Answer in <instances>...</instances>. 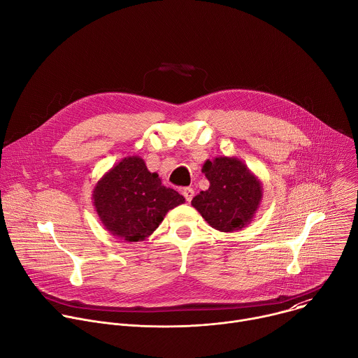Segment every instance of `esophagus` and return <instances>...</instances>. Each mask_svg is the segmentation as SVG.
<instances>
[{"label": "esophagus", "instance_id": "1", "mask_svg": "<svg viewBox=\"0 0 358 358\" xmlns=\"http://www.w3.org/2000/svg\"><path fill=\"white\" fill-rule=\"evenodd\" d=\"M182 195H184V198L189 202V201L192 199V196H194V189H192L191 187H187V188L182 189Z\"/></svg>", "mask_w": 358, "mask_h": 358}]
</instances>
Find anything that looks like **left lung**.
<instances>
[{"label": "left lung", "mask_w": 358, "mask_h": 358, "mask_svg": "<svg viewBox=\"0 0 358 358\" xmlns=\"http://www.w3.org/2000/svg\"><path fill=\"white\" fill-rule=\"evenodd\" d=\"M210 188L201 191L191 206L213 228L221 232L241 231L250 224L262 201V182L236 157H215L202 166Z\"/></svg>", "instance_id": "obj_1"}]
</instances>
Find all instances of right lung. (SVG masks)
Returning a JSON list of instances; mask_svg holds the SVG:
<instances>
[{
    "label": "right lung",
    "mask_w": 358,
    "mask_h": 358,
    "mask_svg": "<svg viewBox=\"0 0 358 358\" xmlns=\"http://www.w3.org/2000/svg\"><path fill=\"white\" fill-rule=\"evenodd\" d=\"M93 207L103 227L127 242L144 241L166 214L185 202L173 188L162 184L138 156L124 157L101 177L92 194Z\"/></svg>",
    "instance_id": "right-lung-1"
}]
</instances>
